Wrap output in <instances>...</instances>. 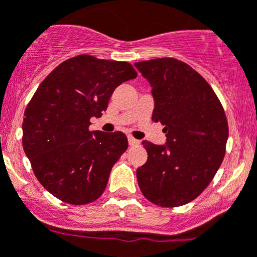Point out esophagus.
Segmentation results:
<instances>
[{"label":"esophagus","instance_id":"1","mask_svg":"<svg viewBox=\"0 0 257 257\" xmlns=\"http://www.w3.org/2000/svg\"><path fill=\"white\" fill-rule=\"evenodd\" d=\"M128 144H130V147H136V145L140 144V141L134 139L133 136H128Z\"/></svg>","mask_w":257,"mask_h":257}]
</instances>
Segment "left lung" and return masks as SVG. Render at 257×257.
Segmentation results:
<instances>
[{
  "label": "left lung",
  "instance_id": "left-lung-1",
  "mask_svg": "<svg viewBox=\"0 0 257 257\" xmlns=\"http://www.w3.org/2000/svg\"><path fill=\"white\" fill-rule=\"evenodd\" d=\"M154 98L152 119L164 124L166 145L143 141L148 161L136 171L153 204L176 208L209 186L225 154L228 122L222 103L199 72L176 58L136 62Z\"/></svg>",
  "mask_w": 257,
  "mask_h": 257
}]
</instances>
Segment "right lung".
Masks as SVG:
<instances>
[{"label": "right lung", "instance_id": "right-lung-1", "mask_svg": "<svg viewBox=\"0 0 257 257\" xmlns=\"http://www.w3.org/2000/svg\"><path fill=\"white\" fill-rule=\"evenodd\" d=\"M138 72L128 62L89 55L69 58L38 86L27 105L23 148L35 177L61 201L85 205L104 192L128 143L121 131H90L114 89Z\"/></svg>", "mask_w": 257, "mask_h": 257}]
</instances>
